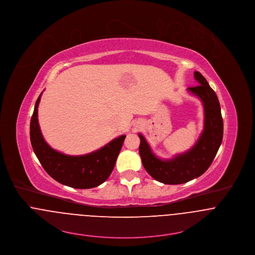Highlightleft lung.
I'll return each mask as SVG.
<instances>
[{
    "label": "left lung",
    "mask_w": 255,
    "mask_h": 255,
    "mask_svg": "<svg viewBox=\"0 0 255 255\" xmlns=\"http://www.w3.org/2000/svg\"><path fill=\"white\" fill-rule=\"evenodd\" d=\"M199 86L188 88L204 105V130L196 144L185 153L169 160L158 158L150 145L139 133V154L146 171L157 181L164 184H182L201 176L215 158L223 138V119L216 93L200 72H194Z\"/></svg>",
    "instance_id": "1"
}]
</instances>
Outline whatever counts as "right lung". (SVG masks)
<instances>
[{"label":"right lung","mask_w":255,"mask_h":255,"mask_svg":"<svg viewBox=\"0 0 255 255\" xmlns=\"http://www.w3.org/2000/svg\"><path fill=\"white\" fill-rule=\"evenodd\" d=\"M39 95L30 123L31 144L47 174L63 185L90 189L102 184L111 174L126 135H121L93 153L69 156L52 149L43 137L38 122Z\"/></svg>","instance_id":"right-lung-1"}]
</instances>
